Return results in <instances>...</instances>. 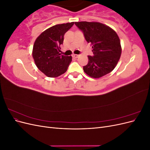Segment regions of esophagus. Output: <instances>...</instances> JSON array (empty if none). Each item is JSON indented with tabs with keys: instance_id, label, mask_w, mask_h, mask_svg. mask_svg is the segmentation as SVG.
I'll return each instance as SVG.
<instances>
[{
	"instance_id": "esophagus-1",
	"label": "esophagus",
	"mask_w": 150,
	"mask_h": 150,
	"mask_svg": "<svg viewBox=\"0 0 150 150\" xmlns=\"http://www.w3.org/2000/svg\"><path fill=\"white\" fill-rule=\"evenodd\" d=\"M72 57L74 58H78L79 57V55H78V54H73V55H72Z\"/></svg>"
}]
</instances>
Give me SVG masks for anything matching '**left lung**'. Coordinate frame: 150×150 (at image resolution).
Here are the masks:
<instances>
[{"label":"left lung","mask_w":150,"mask_h":150,"mask_svg":"<svg viewBox=\"0 0 150 150\" xmlns=\"http://www.w3.org/2000/svg\"><path fill=\"white\" fill-rule=\"evenodd\" d=\"M75 25L83 33L85 39L93 48V56L84 71L93 78H99L111 72L118 62L121 47L116 32L99 22H78Z\"/></svg>","instance_id":"1"}]
</instances>
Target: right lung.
<instances>
[{
    "instance_id": "1",
    "label": "right lung",
    "mask_w": 150,
    "mask_h": 150,
    "mask_svg": "<svg viewBox=\"0 0 150 150\" xmlns=\"http://www.w3.org/2000/svg\"><path fill=\"white\" fill-rule=\"evenodd\" d=\"M74 23L54 25L44 31L35 40L33 51L35 65L49 78L64 74L71 62V56L62 55L59 52L64 35Z\"/></svg>"
}]
</instances>
